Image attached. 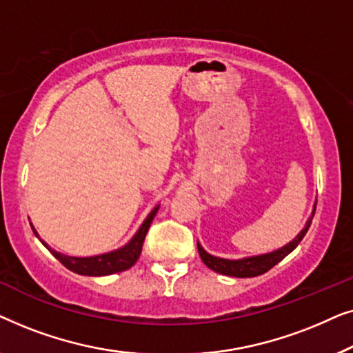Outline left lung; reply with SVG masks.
I'll list each match as a JSON object with an SVG mask.
<instances>
[{"label": "left lung", "mask_w": 353, "mask_h": 353, "mask_svg": "<svg viewBox=\"0 0 353 353\" xmlns=\"http://www.w3.org/2000/svg\"><path fill=\"white\" fill-rule=\"evenodd\" d=\"M316 209V204H315ZM315 209H313V214H315ZM307 220L303 230L299 233L296 238H294L291 243L283 245L281 249L273 250V252L268 254H262V255H254V257H245V259H238V260H230V259H220V257H214L209 252H205L202 249V245L197 243V250H199V255L207 267L214 272L220 273V274H226V276H234V278H252V276H259V274L267 273L270 268H273L274 265L286 257L288 254H291L294 249L297 248L299 243L303 239V236L307 234L308 228L312 225V219Z\"/></svg>", "instance_id": "8db88e82"}]
</instances>
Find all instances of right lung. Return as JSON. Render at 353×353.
<instances>
[{"label": "right lung", "mask_w": 353, "mask_h": 353, "mask_svg": "<svg viewBox=\"0 0 353 353\" xmlns=\"http://www.w3.org/2000/svg\"><path fill=\"white\" fill-rule=\"evenodd\" d=\"M157 210H159V205H156L151 210V214L146 216V220L143 221L141 226H139L137 234L128 241V244H125L123 248L112 250V252H108V254L93 255V257H72V255H64L61 252H56V250L51 249L45 241L41 239L40 241L43 243V245H45V248L50 250V252L54 255L62 265H64L65 268H69L70 272L74 273L85 274V276H105V274L125 272V270L133 267V265L137 263V260L139 259L144 238H146V233L149 226L152 223L154 216L157 214ZM32 230L37 238H40L33 226Z\"/></svg>", "instance_id": "right-lung-1"}]
</instances>
